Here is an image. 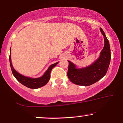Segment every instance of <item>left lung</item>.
<instances>
[{
  "mask_svg": "<svg viewBox=\"0 0 123 123\" xmlns=\"http://www.w3.org/2000/svg\"><path fill=\"white\" fill-rule=\"evenodd\" d=\"M101 32L104 36V46L98 59L89 66L78 69L76 65L69 61L68 78L75 85L88 86L96 83L105 76L108 69L111 59L110 44L101 28Z\"/></svg>",
  "mask_w": 123,
  "mask_h": 123,
  "instance_id": "left-lung-1",
  "label": "left lung"
}]
</instances>
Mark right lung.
I'll use <instances>...</instances> for the list:
<instances>
[{
	"label": "right lung",
	"mask_w": 123,
	"mask_h": 123,
	"mask_svg": "<svg viewBox=\"0 0 123 123\" xmlns=\"http://www.w3.org/2000/svg\"><path fill=\"white\" fill-rule=\"evenodd\" d=\"M9 62L12 72L13 75L17 79V80L19 82H20L21 84H22L23 85L25 86L28 87V88L32 89H37L40 88V87H43L46 85V84H47V83H48L50 80V73H51L52 69L56 66L59 63V62H57V63H55L50 65L49 67L48 70L45 72V73L43 74V75L42 77L36 78H30V77H25L24 75L18 73L14 69V68L13 67L12 64L11 53H10L9 55Z\"/></svg>",
	"instance_id": "obj_1"
}]
</instances>
